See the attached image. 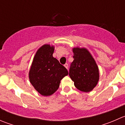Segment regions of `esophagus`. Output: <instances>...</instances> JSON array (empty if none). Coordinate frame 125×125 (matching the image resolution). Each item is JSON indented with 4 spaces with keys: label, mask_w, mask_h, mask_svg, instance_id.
I'll use <instances>...</instances> for the list:
<instances>
[{
    "label": "esophagus",
    "mask_w": 125,
    "mask_h": 125,
    "mask_svg": "<svg viewBox=\"0 0 125 125\" xmlns=\"http://www.w3.org/2000/svg\"><path fill=\"white\" fill-rule=\"evenodd\" d=\"M64 66L68 70V63H65V65H64Z\"/></svg>",
    "instance_id": "1"
}]
</instances>
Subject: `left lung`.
Wrapping results in <instances>:
<instances>
[{"label":"left lung","instance_id":"obj_1","mask_svg":"<svg viewBox=\"0 0 125 125\" xmlns=\"http://www.w3.org/2000/svg\"><path fill=\"white\" fill-rule=\"evenodd\" d=\"M73 52L74 60L71 64L69 75L79 90L85 93L91 91L99 80L97 65L85 48H74Z\"/></svg>","mask_w":125,"mask_h":125}]
</instances>
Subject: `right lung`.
<instances>
[{
	"label": "right lung",
	"instance_id": "1",
	"mask_svg": "<svg viewBox=\"0 0 125 125\" xmlns=\"http://www.w3.org/2000/svg\"><path fill=\"white\" fill-rule=\"evenodd\" d=\"M54 46H42L34 57L29 72L30 83L43 96L52 95L59 88L60 80L68 74L65 66L53 57Z\"/></svg>",
	"mask_w": 125,
	"mask_h": 125
}]
</instances>
